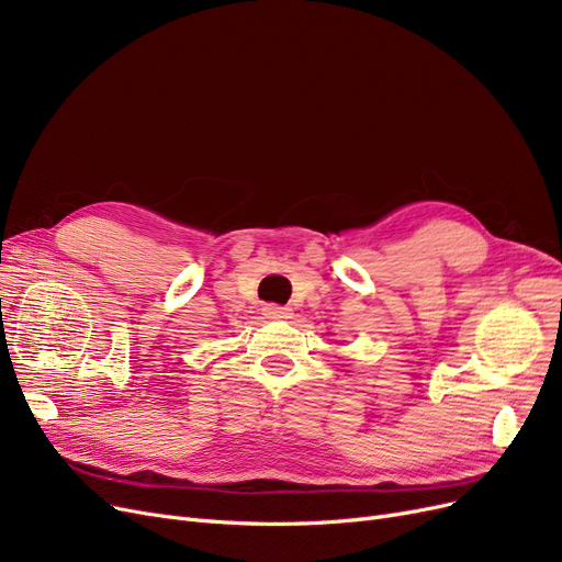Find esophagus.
Listing matches in <instances>:
<instances>
[{"mask_svg": "<svg viewBox=\"0 0 562 562\" xmlns=\"http://www.w3.org/2000/svg\"><path fill=\"white\" fill-rule=\"evenodd\" d=\"M265 316L271 318V321H281V318L291 316V310H288V307H279V304H267V307H265Z\"/></svg>", "mask_w": 562, "mask_h": 562, "instance_id": "obj_1", "label": "esophagus"}]
</instances>
